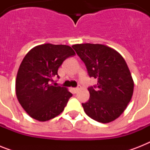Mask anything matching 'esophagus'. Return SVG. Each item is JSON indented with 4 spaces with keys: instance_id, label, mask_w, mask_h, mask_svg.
<instances>
[{
    "instance_id": "1",
    "label": "esophagus",
    "mask_w": 150,
    "mask_h": 150,
    "mask_svg": "<svg viewBox=\"0 0 150 150\" xmlns=\"http://www.w3.org/2000/svg\"><path fill=\"white\" fill-rule=\"evenodd\" d=\"M79 87H76V88H74V89H73V91H74L75 93H76L79 91Z\"/></svg>"
}]
</instances>
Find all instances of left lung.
Segmentation results:
<instances>
[{"label": "left lung", "mask_w": 150, "mask_h": 150, "mask_svg": "<svg viewBox=\"0 0 150 150\" xmlns=\"http://www.w3.org/2000/svg\"><path fill=\"white\" fill-rule=\"evenodd\" d=\"M97 84L88 88L89 100L82 103L86 114L95 121L109 123L121 115L130 102L134 82L125 59L118 52L102 44L72 46Z\"/></svg>", "instance_id": "8db88e82"}]
</instances>
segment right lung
Listing matches in <instances>:
<instances>
[{
  "label": "right lung",
  "mask_w": 150,
  "mask_h": 150,
  "mask_svg": "<svg viewBox=\"0 0 150 150\" xmlns=\"http://www.w3.org/2000/svg\"><path fill=\"white\" fill-rule=\"evenodd\" d=\"M75 54L71 47L45 43L33 48L18 71L15 91L27 114L40 121L54 118L63 111L72 94L64 87L52 86L64 61Z\"/></svg>",
  "instance_id": "right-lung-1"
}]
</instances>
